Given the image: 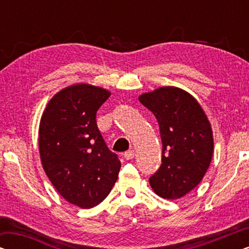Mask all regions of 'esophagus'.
Instances as JSON below:
<instances>
[{
	"label": "esophagus",
	"instance_id": "obj_1",
	"mask_svg": "<svg viewBox=\"0 0 249 249\" xmlns=\"http://www.w3.org/2000/svg\"><path fill=\"white\" fill-rule=\"evenodd\" d=\"M124 159L125 160H131V159H134L135 158V151L134 149H130V151H127L124 153Z\"/></svg>",
	"mask_w": 249,
	"mask_h": 249
}]
</instances>
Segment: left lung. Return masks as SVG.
I'll return each instance as SVG.
<instances>
[{"label":"left lung","mask_w":249,"mask_h":249,"mask_svg":"<svg viewBox=\"0 0 249 249\" xmlns=\"http://www.w3.org/2000/svg\"><path fill=\"white\" fill-rule=\"evenodd\" d=\"M138 100L155 115L162 141V164L149 185L162 198L178 199L195 188L209 169L212 127L196 98L181 88L159 87Z\"/></svg>","instance_id":"left-lung-1"}]
</instances>
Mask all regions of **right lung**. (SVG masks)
<instances>
[{
    "label": "right lung",
    "instance_id": "obj_1",
    "mask_svg": "<svg viewBox=\"0 0 249 249\" xmlns=\"http://www.w3.org/2000/svg\"><path fill=\"white\" fill-rule=\"evenodd\" d=\"M110 95L94 85H71L51 98L40 118L44 171L57 193L80 209L103 202L121 168L96 124V112Z\"/></svg>",
    "mask_w": 249,
    "mask_h": 249
}]
</instances>
